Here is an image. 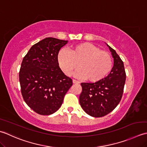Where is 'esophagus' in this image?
<instances>
[{"instance_id":"esophagus-1","label":"esophagus","mask_w":147,"mask_h":147,"mask_svg":"<svg viewBox=\"0 0 147 147\" xmlns=\"http://www.w3.org/2000/svg\"><path fill=\"white\" fill-rule=\"evenodd\" d=\"M73 83H74V84H79V81H77V80L73 79Z\"/></svg>"}]
</instances>
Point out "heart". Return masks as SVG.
I'll use <instances>...</instances> for the list:
<instances>
[{
  "label": "heart",
  "mask_w": 147,
  "mask_h": 147,
  "mask_svg": "<svg viewBox=\"0 0 147 147\" xmlns=\"http://www.w3.org/2000/svg\"><path fill=\"white\" fill-rule=\"evenodd\" d=\"M61 70L68 76L79 68L77 76L90 82L103 79L113 66L111 55L95 45L84 42L77 44L70 50L62 49L57 57Z\"/></svg>",
  "instance_id": "1"
}]
</instances>
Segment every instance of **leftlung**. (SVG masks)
<instances>
[{
    "label": "left lung",
    "instance_id": "8db88e82",
    "mask_svg": "<svg viewBox=\"0 0 147 147\" xmlns=\"http://www.w3.org/2000/svg\"><path fill=\"white\" fill-rule=\"evenodd\" d=\"M107 46L114 61L109 76L97 82L80 84V105L86 113L94 117H103L115 109L121 100L126 79L123 61L114 49Z\"/></svg>",
    "mask_w": 147,
    "mask_h": 147
}]
</instances>
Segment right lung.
Here are the masks:
<instances>
[{
	"label": "right lung",
	"instance_id": "obj_1",
	"mask_svg": "<svg viewBox=\"0 0 147 147\" xmlns=\"http://www.w3.org/2000/svg\"><path fill=\"white\" fill-rule=\"evenodd\" d=\"M67 40L47 37L36 43L25 56L19 79L21 92L28 106L40 115L58 110L72 80L59 67L57 57Z\"/></svg>",
	"mask_w": 147,
	"mask_h": 147
}]
</instances>
